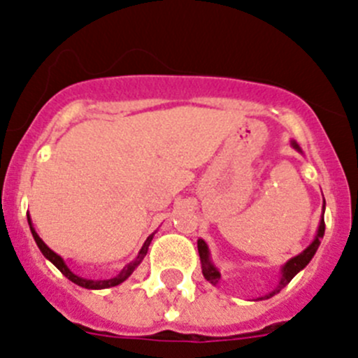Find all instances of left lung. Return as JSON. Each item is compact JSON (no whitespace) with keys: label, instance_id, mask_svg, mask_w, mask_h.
<instances>
[{"label":"left lung","instance_id":"obj_1","mask_svg":"<svg viewBox=\"0 0 358 358\" xmlns=\"http://www.w3.org/2000/svg\"><path fill=\"white\" fill-rule=\"evenodd\" d=\"M293 146H295V148H299V145H295V143H293ZM323 235H325V220L322 219V222H320L318 235H316L315 242L310 243V245L307 247L306 250H303L302 255L295 256V258H292V259H289L288 263H286L285 268H282V277H280L279 286H277V288L273 289L272 293H268V295L262 296V299H258V300L270 299V296H273V295H275V293H279L280 289L285 288V286L288 285L289 280H292L293 277H295L296 273H299L300 270H302L303 266H306L307 263H309L310 259H313V256H315V252H316V250H318L320 242H322ZM198 250H199V258H201L203 275H205V279H206V280H210V282H212V285H217V282H219V279H220V273L217 272L215 266H213L212 263H210V258H208V247H206V243L203 242L201 238L198 240Z\"/></svg>","mask_w":358,"mask_h":358}]
</instances>
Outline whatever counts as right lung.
<instances>
[{
	"label": "right lung",
	"instance_id": "add662e5",
	"mask_svg": "<svg viewBox=\"0 0 358 358\" xmlns=\"http://www.w3.org/2000/svg\"><path fill=\"white\" fill-rule=\"evenodd\" d=\"M28 222H29V217H28ZM29 228H31V222H29ZM31 233H33V238H35L36 245H38V249L42 250V255L45 256V258H48L49 262H51L52 265H55L56 268H58L59 272H62L63 275L66 277V279H70V280H72V282H76V285H78V286H83V288H88V289L111 288V286H118L120 282H123V280H125V279H129L130 273L134 272V268H136V266H138L139 263L143 262V258H145V256H146V250H148L150 242H152V238H153V235L146 238L145 245H143V249L139 250V255H138V258H136V262H132L129 266H125V268H123L122 272H120L116 277H113V279H108V280H86V279H83V277H78V275H76V273L70 272V270L66 268L65 262H63V259L59 258V256L56 255V252H52V250L49 249V247L42 242V238H40V236L36 235L35 229H33V228H31Z\"/></svg>",
	"mask_w": 358,
	"mask_h": 358
}]
</instances>
